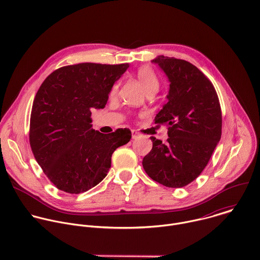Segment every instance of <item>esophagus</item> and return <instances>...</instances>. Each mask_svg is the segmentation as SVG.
I'll list each match as a JSON object with an SVG mask.
<instances>
[{
	"instance_id": "1",
	"label": "esophagus",
	"mask_w": 260,
	"mask_h": 260,
	"mask_svg": "<svg viewBox=\"0 0 260 260\" xmlns=\"http://www.w3.org/2000/svg\"><path fill=\"white\" fill-rule=\"evenodd\" d=\"M140 135H139V133H137L136 131H132V138L135 140V139H137L138 137H139Z\"/></svg>"
}]
</instances>
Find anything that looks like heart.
<instances>
[{"instance_id":"heart-1","label":"heart","mask_w":260,"mask_h":260,"mask_svg":"<svg viewBox=\"0 0 260 260\" xmlns=\"http://www.w3.org/2000/svg\"><path fill=\"white\" fill-rule=\"evenodd\" d=\"M137 77L142 85V88L146 93L153 91V90H158L159 88V80L155 72L153 71L152 68L149 66H143L141 67L138 72H137ZM118 89V84H114L111 89V96H114L117 93Z\"/></svg>"}]
</instances>
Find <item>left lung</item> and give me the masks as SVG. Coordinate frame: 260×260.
Wrapping results in <instances>:
<instances>
[{
  "instance_id": "8db88e82",
  "label": "left lung",
  "mask_w": 260,
  "mask_h": 260,
  "mask_svg": "<svg viewBox=\"0 0 260 260\" xmlns=\"http://www.w3.org/2000/svg\"><path fill=\"white\" fill-rule=\"evenodd\" d=\"M151 62L169 81L167 103L155 117L168 126V139L163 144L151 137L143 167L153 181L182 188L200 176L220 140V105L213 84L195 65L162 55Z\"/></svg>"
}]
</instances>
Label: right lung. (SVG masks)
Segmentation results:
<instances>
[{
  "label": "right lung",
  "mask_w": 260,
  "mask_h": 260,
  "mask_svg": "<svg viewBox=\"0 0 260 260\" xmlns=\"http://www.w3.org/2000/svg\"><path fill=\"white\" fill-rule=\"evenodd\" d=\"M128 63H79L61 67L42 83L30 115L29 143L39 165L61 191L79 194L107 176L116 148L132 138L127 128L104 135L92 128L94 109L104 108Z\"/></svg>",
  "instance_id": "1"
}]
</instances>
